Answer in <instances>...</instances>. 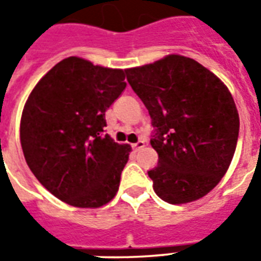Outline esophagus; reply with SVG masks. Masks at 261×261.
<instances>
[{
  "mask_svg": "<svg viewBox=\"0 0 261 261\" xmlns=\"http://www.w3.org/2000/svg\"><path fill=\"white\" fill-rule=\"evenodd\" d=\"M131 147H133V149H136V151H137V149H141V148L145 147V142L138 141V142H136V144H133Z\"/></svg>",
  "mask_w": 261,
  "mask_h": 261,
  "instance_id": "34e87169",
  "label": "esophagus"
}]
</instances>
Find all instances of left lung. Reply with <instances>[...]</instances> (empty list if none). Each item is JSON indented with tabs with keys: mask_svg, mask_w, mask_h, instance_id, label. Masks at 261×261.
Masks as SVG:
<instances>
[{
	"mask_svg": "<svg viewBox=\"0 0 261 261\" xmlns=\"http://www.w3.org/2000/svg\"><path fill=\"white\" fill-rule=\"evenodd\" d=\"M125 74L155 127L151 145L159 159L148 176L156 196L187 204L208 194L226 173L238 142L239 114L229 89L180 54Z\"/></svg>",
	"mask_w": 261,
	"mask_h": 261,
	"instance_id": "8db88e82",
	"label": "left lung"
}]
</instances>
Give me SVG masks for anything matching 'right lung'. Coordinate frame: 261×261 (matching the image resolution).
I'll use <instances>...</instances> for the list:
<instances>
[{
    "label": "right lung",
    "mask_w": 261,
    "mask_h": 261,
    "mask_svg": "<svg viewBox=\"0 0 261 261\" xmlns=\"http://www.w3.org/2000/svg\"><path fill=\"white\" fill-rule=\"evenodd\" d=\"M123 69L81 57L60 61L33 88L20 119V145L32 173L72 207L113 200L131 152L109 134L105 113L124 91Z\"/></svg>",
    "instance_id": "1"
}]
</instances>
